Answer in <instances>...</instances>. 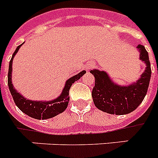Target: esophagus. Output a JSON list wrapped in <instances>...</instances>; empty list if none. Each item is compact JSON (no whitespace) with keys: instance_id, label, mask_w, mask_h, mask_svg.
Returning <instances> with one entry per match:
<instances>
[{"instance_id":"1","label":"esophagus","mask_w":158,"mask_h":158,"mask_svg":"<svg viewBox=\"0 0 158 158\" xmlns=\"http://www.w3.org/2000/svg\"><path fill=\"white\" fill-rule=\"evenodd\" d=\"M92 66H93L92 64H89V65H88V66H86V70H90L91 68L92 67Z\"/></svg>"}]
</instances>
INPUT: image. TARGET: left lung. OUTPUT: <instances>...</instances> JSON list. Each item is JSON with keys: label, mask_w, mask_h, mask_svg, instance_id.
<instances>
[{"label": "left lung", "mask_w": 158, "mask_h": 158, "mask_svg": "<svg viewBox=\"0 0 158 158\" xmlns=\"http://www.w3.org/2000/svg\"><path fill=\"white\" fill-rule=\"evenodd\" d=\"M137 48L140 52V59L146 63V70L137 83L123 87L113 83L104 71L91 70L95 77V86L92 96L97 108L111 114L123 115L134 111L140 105L147 94L150 77L151 65L147 50L139 44Z\"/></svg>", "instance_id": "8db88e82"}]
</instances>
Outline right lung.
<instances>
[{
    "label": "right lung",
    "mask_w": 158,
    "mask_h": 158,
    "mask_svg": "<svg viewBox=\"0 0 158 158\" xmlns=\"http://www.w3.org/2000/svg\"><path fill=\"white\" fill-rule=\"evenodd\" d=\"M22 44L19 45L15 49V52L13 53L12 58L10 59V66H9L8 71V86L10 93L12 95L13 99L16 106L21 111L26 114L28 116L31 117L35 119H48L51 118L52 117L61 114L67 108L68 103L70 101V96H69V91L73 83L79 79L86 73L85 70H83L78 75L71 77L68 79L65 85L62 93L61 96L53 100L52 101H29L24 98L19 92H17L11 82V71H12V63L13 58L19 51V48Z\"/></svg>",
    "instance_id": "1"
}]
</instances>
